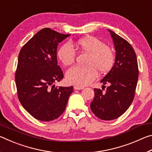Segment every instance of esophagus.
<instances>
[{"label": "esophagus", "instance_id": "esophagus-1", "mask_svg": "<svg viewBox=\"0 0 152 152\" xmlns=\"http://www.w3.org/2000/svg\"><path fill=\"white\" fill-rule=\"evenodd\" d=\"M74 88L75 90H82L84 89V87H80V86H74Z\"/></svg>", "mask_w": 152, "mask_h": 152}]
</instances>
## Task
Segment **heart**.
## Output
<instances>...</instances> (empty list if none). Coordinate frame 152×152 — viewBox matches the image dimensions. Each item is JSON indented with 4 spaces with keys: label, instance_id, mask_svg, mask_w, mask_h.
I'll return each instance as SVG.
<instances>
[{
    "label": "heart",
    "instance_id": "obj_1",
    "mask_svg": "<svg viewBox=\"0 0 152 152\" xmlns=\"http://www.w3.org/2000/svg\"><path fill=\"white\" fill-rule=\"evenodd\" d=\"M75 46L80 51L88 55L85 61L86 66L69 68L66 74L68 83L80 87L88 85L96 78L97 72L104 74L112 69L115 62L113 52L99 38L87 36L77 41ZM57 56L64 65L69 66L74 62L76 52L70 43H66L58 49Z\"/></svg>",
    "mask_w": 152,
    "mask_h": 152
}]
</instances>
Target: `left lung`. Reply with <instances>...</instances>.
<instances>
[{
  "mask_svg": "<svg viewBox=\"0 0 152 152\" xmlns=\"http://www.w3.org/2000/svg\"><path fill=\"white\" fill-rule=\"evenodd\" d=\"M108 30L116 51L115 64L101 81L109 86L104 93L101 89L94 88V97L91 103L92 113L105 121L119 117L130 107L134 99L139 75L137 57L132 46L113 31Z\"/></svg>",
  "mask_w": 152,
  "mask_h": 152,
  "instance_id": "left-lung-1",
  "label": "left lung"
}]
</instances>
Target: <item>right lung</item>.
<instances>
[{
  "label": "right lung",
  "instance_id": "1",
  "mask_svg": "<svg viewBox=\"0 0 152 152\" xmlns=\"http://www.w3.org/2000/svg\"><path fill=\"white\" fill-rule=\"evenodd\" d=\"M70 35L44 28L19 52L15 72L18 98L24 109L42 121L58 119L73 92V86L55 87L53 84L64 78L58 65V45Z\"/></svg>",
  "mask_w": 152,
  "mask_h": 152
}]
</instances>
